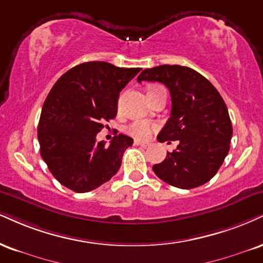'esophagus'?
Instances as JSON below:
<instances>
[{
    "label": "esophagus",
    "instance_id": "esophagus-1",
    "mask_svg": "<svg viewBox=\"0 0 263 263\" xmlns=\"http://www.w3.org/2000/svg\"><path fill=\"white\" fill-rule=\"evenodd\" d=\"M135 144L136 145H141V147H143V148H147V147H149V143H147V142H141V141H135Z\"/></svg>",
    "mask_w": 263,
    "mask_h": 263
}]
</instances>
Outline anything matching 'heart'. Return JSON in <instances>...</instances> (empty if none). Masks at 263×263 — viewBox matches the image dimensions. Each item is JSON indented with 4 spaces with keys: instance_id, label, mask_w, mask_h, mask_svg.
I'll return each mask as SVG.
<instances>
[{
    "instance_id": "1",
    "label": "heart",
    "mask_w": 263,
    "mask_h": 263,
    "mask_svg": "<svg viewBox=\"0 0 263 263\" xmlns=\"http://www.w3.org/2000/svg\"><path fill=\"white\" fill-rule=\"evenodd\" d=\"M158 88L160 87H153L151 88L148 91L152 90H156ZM158 126L156 123H152L148 121H144V120H137V121H134L131 125L127 127V132L128 135H131L132 137H135L136 140H140V141H144L148 140L151 137V135L153 134L154 129H157Z\"/></svg>"
}]
</instances>
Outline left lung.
I'll list each match as a JSON object with an SVG mask.
<instances>
[{"instance_id":"1","label":"left lung","mask_w":263,"mask_h":263,"mask_svg":"<svg viewBox=\"0 0 263 263\" xmlns=\"http://www.w3.org/2000/svg\"><path fill=\"white\" fill-rule=\"evenodd\" d=\"M160 82L170 91L172 112L158 141H179L153 172L163 181L189 190L208 182L228 156L233 126L223 98L207 78L195 69L162 65L142 71L137 78Z\"/></svg>"}]
</instances>
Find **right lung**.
I'll list each match as a JSON object with an SVG mask.
<instances>
[{
	"label": "right lung",
	"mask_w": 263,
	"mask_h": 263,
	"mask_svg": "<svg viewBox=\"0 0 263 263\" xmlns=\"http://www.w3.org/2000/svg\"><path fill=\"white\" fill-rule=\"evenodd\" d=\"M140 71L84 62L53 84L41 110L37 138L41 158L61 185L83 194L118 173L134 140L120 134L106 145L97 142V134L115 118L120 91Z\"/></svg>",
	"instance_id": "obj_1"
}]
</instances>
